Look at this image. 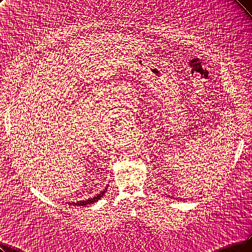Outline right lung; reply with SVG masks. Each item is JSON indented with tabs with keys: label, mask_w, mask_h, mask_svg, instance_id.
<instances>
[{
	"label": "right lung",
	"mask_w": 252,
	"mask_h": 252,
	"mask_svg": "<svg viewBox=\"0 0 252 252\" xmlns=\"http://www.w3.org/2000/svg\"><path fill=\"white\" fill-rule=\"evenodd\" d=\"M105 191H106V188L102 191V192H100L99 194H97V195L94 196V197H91V198H89V199H87V200H79V202H77V203H74V202H73V203L69 204V205H73V206H87V205H91V204L97 202L98 199L101 198L102 195L105 193Z\"/></svg>",
	"instance_id": "1"
}]
</instances>
